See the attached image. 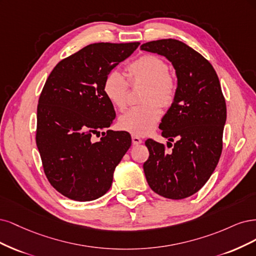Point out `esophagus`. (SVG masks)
Here are the masks:
<instances>
[{"label":"esophagus","mask_w":256,"mask_h":256,"mask_svg":"<svg viewBox=\"0 0 256 256\" xmlns=\"http://www.w3.org/2000/svg\"><path fill=\"white\" fill-rule=\"evenodd\" d=\"M132 142H133L134 146H137V144H140L142 142V139L140 138L139 136H136V135H132Z\"/></svg>","instance_id":"esophagus-1"}]
</instances>
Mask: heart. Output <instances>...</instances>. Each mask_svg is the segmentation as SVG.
I'll list each match as a JSON object with an SVG mask.
<instances>
[{
  "label": "heart",
  "instance_id": "obj_1",
  "mask_svg": "<svg viewBox=\"0 0 256 256\" xmlns=\"http://www.w3.org/2000/svg\"><path fill=\"white\" fill-rule=\"evenodd\" d=\"M130 84L146 83V88L140 106L132 107L120 116L118 126L122 130L136 136L151 133L162 117L160 105L170 106L176 98L178 84L169 73L167 62L160 56L146 54L128 64ZM128 83L118 70H112L104 78L103 92L110 103L118 110L126 106Z\"/></svg>",
  "mask_w": 256,
  "mask_h": 256
}]
</instances>
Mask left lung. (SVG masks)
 <instances>
[{
    "mask_svg": "<svg viewBox=\"0 0 256 256\" xmlns=\"http://www.w3.org/2000/svg\"><path fill=\"white\" fill-rule=\"evenodd\" d=\"M140 48L166 57L178 78L176 98L160 124L162 137L178 140L170 152L146 140V182L162 196L185 199L199 192L217 167L226 120L224 96L210 62L182 41L160 39Z\"/></svg>",
    "mask_w": 256,
    "mask_h": 256,
    "instance_id": "obj_1",
    "label": "left lung"
}]
</instances>
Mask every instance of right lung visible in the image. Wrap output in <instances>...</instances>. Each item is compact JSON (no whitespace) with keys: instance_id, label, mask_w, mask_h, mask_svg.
Here are the masks:
<instances>
[{"instance_id":"1","label":"right lung","mask_w":256,"mask_h":256,"mask_svg":"<svg viewBox=\"0 0 256 256\" xmlns=\"http://www.w3.org/2000/svg\"><path fill=\"white\" fill-rule=\"evenodd\" d=\"M140 44H89L55 66L39 96L36 144L50 184L76 201L102 196L114 171L132 144L128 132L92 135L116 117L103 92L107 73L133 54Z\"/></svg>"}]
</instances>
